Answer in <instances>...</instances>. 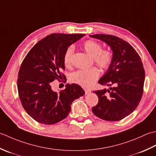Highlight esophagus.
I'll use <instances>...</instances> for the list:
<instances>
[{
    "label": "esophagus",
    "instance_id": "esophagus-1",
    "mask_svg": "<svg viewBox=\"0 0 156 156\" xmlns=\"http://www.w3.org/2000/svg\"><path fill=\"white\" fill-rule=\"evenodd\" d=\"M91 93V90H88V89H85V94H90Z\"/></svg>",
    "mask_w": 156,
    "mask_h": 156
}]
</instances>
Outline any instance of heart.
Here are the masks:
<instances>
[{"label":"heart","instance_id":"b5f03b06","mask_svg":"<svg viewBox=\"0 0 156 156\" xmlns=\"http://www.w3.org/2000/svg\"><path fill=\"white\" fill-rule=\"evenodd\" d=\"M85 52L93 58L94 62L101 69H106L112 61V54L109 50H101L100 44L94 40L85 41L82 44ZM73 52V47H69L64 55V63L66 66L71 65V57ZM100 75V71L96 67L87 70H79L71 75L70 81L82 87H90L94 84Z\"/></svg>","mask_w":156,"mask_h":156}]
</instances>
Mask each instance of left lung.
<instances>
[{
    "mask_svg": "<svg viewBox=\"0 0 156 156\" xmlns=\"http://www.w3.org/2000/svg\"><path fill=\"white\" fill-rule=\"evenodd\" d=\"M90 37L102 41L112 50V63L98 83L114 86L93 91L98 103L92 112L101 119L118 121L131 114L141 99L145 81L141 59L131 44L118 37L105 34Z\"/></svg>",
    "mask_w": 156,
    "mask_h": 156,
    "instance_id": "left-lung-1",
    "label": "left lung"
}]
</instances>
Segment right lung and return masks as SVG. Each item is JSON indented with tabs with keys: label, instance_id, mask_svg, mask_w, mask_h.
<instances>
[{
	"label": "right lung",
	"instance_id": "1",
	"mask_svg": "<svg viewBox=\"0 0 156 156\" xmlns=\"http://www.w3.org/2000/svg\"><path fill=\"white\" fill-rule=\"evenodd\" d=\"M85 34H52L40 40L28 52L19 71L17 89L22 106L37 122L53 125L65 119L75 100L85 91L77 84H66L64 90H52L65 69L64 55L71 44Z\"/></svg>",
	"mask_w": 156,
	"mask_h": 156
}]
</instances>
